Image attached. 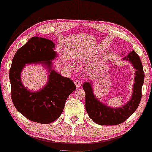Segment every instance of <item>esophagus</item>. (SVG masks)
<instances>
[{"mask_svg": "<svg viewBox=\"0 0 152 152\" xmlns=\"http://www.w3.org/2000/svg\"><path fill=\"white\" fill-rule=\"evenodd\" d=\"M74 84H75V85H76V88H79L80 86H81V81H79V80H76V81H74Z\"/></svg>", "mask_w": 152, "mask_h": 152, "instance_id": "obj_1", "label": "esophagus"}]
</instances>
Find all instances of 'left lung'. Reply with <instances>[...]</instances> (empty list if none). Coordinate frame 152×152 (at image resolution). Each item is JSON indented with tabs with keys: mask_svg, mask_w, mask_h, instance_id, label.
I'll return each instance as SVG.
<instances>
[{
	"mask_svg": "<svg viewBox=\"0 0 152 152\" xmlns=\"http://www.w3.org/2000/svg\"><path fill=\"white\" fill-rule=\"evenodd\" d=\"M123 60L128 61L136 70L131 97L123 106L111 107L97 99L93 90L94 81L91 80L83 84V89L86 93V110L89 118L101 126H113L124 122L136 110L141 102L144 72L139 56L132 50Z\"/></svg>",
	"mask_w": 152,
	"mask_h": 152,
	"instance_id": "1",
	"label": "left lung"
}]
</instances>
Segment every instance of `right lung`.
<instances>
[{
    "mask_svg": "<svg viewBox=\"0 0 152 152\" xmlns=\"http://www.w3.org/2000/svg\"><path fill=\"white\" fill-rule=\"evenodd\" d=\"M55 49L56 44L50 39L33 37L16 51L9 71L15 107L27 119L42 124L59 118L68 96L76 89L69 78L53 68V61L58 56ZM26 64H41L48 71V82L41 90L31 92L23 84L20 76Z\"/></svg>",
    "mask_w": 152,
    "mask_h": 152,
    "instance_id": "1",
    "label": "right lung"
}]
</instances>
